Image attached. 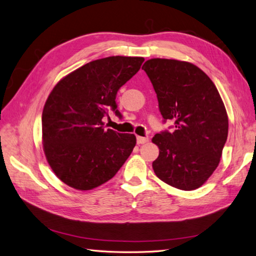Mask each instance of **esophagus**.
<instances>
[{"instance_id": "esophagus-1", "label": "esophagus", "mask_w": 256, "mask_h": 256, "mask_svg": "<svg viewBox=\"0 0 256 256\" xmlns=\"http://www.w3.org/2000/svg\"><path fill=\"white\" fill-rule=\"evenodd\" d=\"M148 140H149V138H148V137H140V136H138V137H137V144H144L148 142Z\"/></svg>"}]
</instances>
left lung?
Instances as JSON below:
<instances>
[{"label":"left lung","instance_id":"8db88e82","mask_svg":"<svg viewBox=\"0 0 256 256\" xmlns=\"http://www.w3.org/2000/svg\"><path fill=\"white\" fill-rule=\"evenodd\" d=\"M142 70L154 88L163 122L174 130L152 138L160 153L152 168L164 183L183 190L200 187L217 168L228 137V116L217 88L190 62L150 59Z\"/></svg>","mask_w":256,"mask_h":256}]
</instances>
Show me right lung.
<instances>
[{"instance_id":"add662e5","label":"right lung","mask_w":256,"mask_h":256,"mask_svg":"<svg viewBox=\"0 0 256 256\" xmlns=\"http://www.w3.org/2000/svg\"><path fill=\"white\" fill-rule=\"evenodd\" d=\"M141 56H108L73 71L54 88L42 117L44 151L54 174L73 188L106 183L136 146L132 134L105 129L103 118L117 110L116 96L140 69Z\"/></svg>"}]
</instances>
